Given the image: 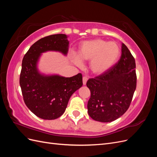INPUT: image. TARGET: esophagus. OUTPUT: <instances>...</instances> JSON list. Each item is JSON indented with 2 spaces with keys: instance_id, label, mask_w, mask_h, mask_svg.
Here are the masks:
<instances>
[{
  "instance_id": "esophagus-1",
  "label": "esophagus",
  "mask_w": 157,
  "mask_h": 157,
  "mask_svg": "<svg viewBox=\"0 0 157 157\" xmlns=\"http://www.w3.org/2000/svg\"><path fill=\"white\" fill-rule=\"evenodd\" d=\"M87 80H88V78L86 77H83V78H82V82H83L84 85H85V84H86Z\"/></svg>"
}]
</instances>
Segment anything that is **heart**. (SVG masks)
I'll return each mask as SVG.
<instances>
[{
	"mask_svg": "<svg viewBox=\"0 0 157 157\" xmlns=\"http://www.w3.org/2000/svg\"><path fill=\"white\" fill-rule=\"evenodd\" d=\"M78 56L74 62L78 67L83 65L82 61H90L89 67L95 75H102L111 69L118 61L121 56V48L115 42L102 39H93L82 42Z\"/></svg>",
	"mask_w": 157,
	"mask_h": 157,
	"instance_id": "heart-1",
	"label": "heart"
}]
</instances>
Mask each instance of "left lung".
Instances as JSON below:
<instances>
[{"label": "left lung", "mask_w": 157, "mask_h": 157, "mask_svg": "<svg viewBox=\"0 0 157 157\" xmlns=\"http://www.w3.org/2000/svg\"><path fill=\"white\" fill-rule=\"evenodd\" d=\"M121 50V57L117 64L86 82L91 93L88 113L96 121L110 122L121 117L129 108L136 90L135 59L124 43Z\"/></svg>", "instance_id": "1"}]
</instances>
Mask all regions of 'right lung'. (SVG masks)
I'll return each mask as SVG.
<instances>
[{"instance_id":"obj_1","label":"right lung","mask_w":157,"mask_h":157,"mask_svg":"<svg viewBox=\"0 0 157 157\" xmlns=\"http://www.w3.org/2000/svg\"><path fill=\"white\" fill-rule=\"evenodd\" d=\"M69 42L65 34L52 35L36 41L22 61L20 84L29 110L44 120H54L64 113L72 94L82 86V74L72 77L46 75L37 68L41 54L48 51L67 54Z\"/></svg>"}]
</instances>
